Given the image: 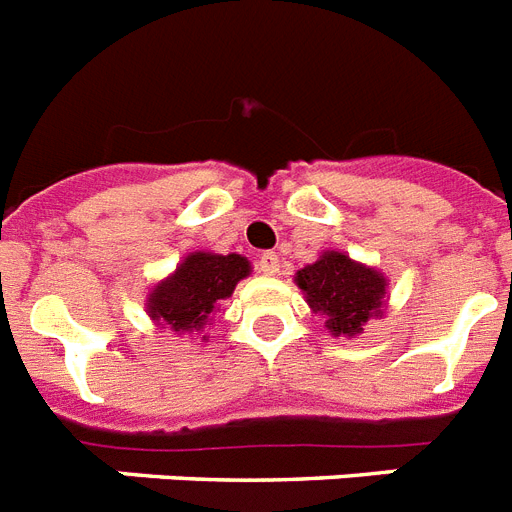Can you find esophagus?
<instances>
[{
  "instance_id": "esophagus-1",
  "label": "esophagus",
  "mask_w": 512,
  "mask_h": 512,
  "mask_svg": "<svg viewBox=\"0 0 512 512\" xmlns=\"http://www.w3.org/2000/svg\"><path fill=\"white\" fill-rule=\"evenodd\" d=\"M259 272H264L266 277H274V274H280V259H277V253H261L259 256Z\"/></svg>"
}]
</instances>
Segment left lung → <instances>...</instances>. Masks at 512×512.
<instances>
[{"label": "left lung", "mask_w": 512, "mask_h": 512, "mask_svg": "<svg viewBox=\"0 0 512 512\" xmlns=\"http://www.w3.org/2000/svg\"><path fill=\"white\" fill-rule=\"evenodd\" d=\"M295 285L335 337L361 335L366 322L382 319L387 311L390 280L377 266L350 259L345 251H324L314 264L295 272Z\"/></svg>", "instance_id": "1"}]
</instances>
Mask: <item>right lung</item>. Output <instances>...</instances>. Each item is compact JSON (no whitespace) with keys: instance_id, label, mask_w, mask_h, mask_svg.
I'll return each instance as SVG.
<instances>
[{"instance_id":"1","label":"right lung","mask_w":512,"mask_h":512,"mask_svg":"<svg viewBox=\"0 0 512 512\" xmlns=\"http://www.w3.org/2000/svg\"><path fill=\"white\" fill-rule=\"evenodd\" d=\"M251 274V261L240 253L193 251L183 256L175 272L156 282L146 295V314L156 329H170L175 335L209 337L204 329L227 301L240 280Z\"/></svg>"}]
</instances>
